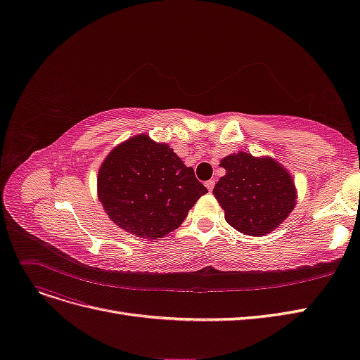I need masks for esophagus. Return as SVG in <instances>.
<instances>
[{
    "label": "esophagus",
    "instance_id": "esophagus-1",
    "mask_svg": "<svg viewBox=\"0 0 360 360\" xmlns=\"http://www.w3.org/2000/svg\"><path fill=\"white\" fill-rule=\"evenodd\" d=\"M205 188L208 189V192H212L213 188H214V180H208L205 181Z\"/></svg>",
    "mask_w": 360,
    "mask_h": 360
}]
</instances>
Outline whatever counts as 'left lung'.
Returning <instances> with one entry per match:
<instances>
[{
	"mask_svg": "<svg viewBox=\"0 0 360 360\" xmlns=\"http://www.w3.org/2000/svg\"><path fill=\"white\" fill-rule=\"evenodd\" d=\"M219 165L226 172L213 195L233 229L264 237L289 217L298 193L292 174L278 160L240 150L223 158Z\"/></svg>",
	"mask_w": 360,
	"mask_h": 360,
	"instance_id": "8db88e82",
	"label": "left lung"
}]
</instances>
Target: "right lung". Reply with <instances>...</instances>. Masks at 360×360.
Returning <instances> with one entry per match:
<instances>
[{
    "mask_svg": "<svg viewBox=\"0 0 360 360\" xmlns=\"http://www.w3.org/2000/svg\"><path fill=\"white\" fill-rule=\"evenodd\" d=\"M98 200L119 228L141 238L177 229L205 186L167 143L139 134L117 144L98 171Z\"/></svg>",
    "mask_w": 360,
    "mask_h": 360,
    "instance_id": "right-lung-1",
    "label": "right lung"
}]
</instances>
